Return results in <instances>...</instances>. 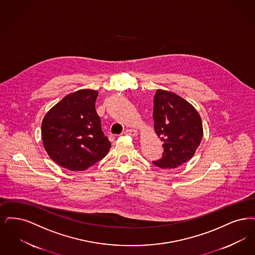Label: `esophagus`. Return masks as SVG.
Instances as JSON below:
<instances>
[{"instance_id": "34e87169", "label": "esophagus", "mask_w": 255, "mask_h": 255, "mask_svg": "<svg viewBox=\"0 0 255 255\" xmlns=\"http://www.w3.org/2000/svg\"><path fill=\"white\" fill-rule=\"evenodd\" d=\"M125 134L129 135V136H131V137H135V136H137V135H138V131H137L136 129H132V128H130V129H127V130L125 131Z\"/></svg>"}]
</instances>
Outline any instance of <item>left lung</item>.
<instances>
[{"label": "left lung", "mask_w": 255, "mask_h": 255, "mask_svg": "<svg viewBox=\"0 0 255 255\" xmlns=\"http://www.w3.org/2000/svg\"><path fill=\"white\" fill-rule=\"evenodd\" d=\"M153 104V128L164 146L162 158L153 164L176 168L192 158L202 141L200 114L187 100L164 89H157Z\"/></svg>", "instance_id": "left-lung-1"}]
</instances>
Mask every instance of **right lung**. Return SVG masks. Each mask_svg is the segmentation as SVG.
<instances>
[{
  "label": "right lung",
  "instance_id": "add662e5",
  "mask_svg": "<svg viewBox=\"0 0 255 255\" xmlns=\"http://www.w3.org/2000/svg\"><path fill=\"white\" fill-rule=\"evenodd\" d=\"M99 92L81 89L65 96L44 115L42 140L48 156L71 171H82L108 154L111 143L104 136L95 110Z\"/></svg>",
  "mask_w": 255,
  "mask_h": 255
}]
</instances>
